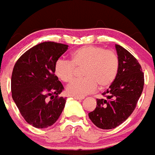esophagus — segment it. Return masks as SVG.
<instances>
[{"label": "esophagus", "mask_w": 155, "mask_h": 155, "mask_svg": "<svg viewBox=\"0 0 155 155\" xmlns=\"http://www.w3.org/2000/svg\"><path fill=\"white\" fill-rule=\"evenodd\" d=\"M74 99H78V100H82V99H84V97H78V96H74Z\"/></svg>", "instance_id": "esophagus-1"}]
</instances>
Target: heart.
Returning <instances> with one entry per match:
<instances>
[{"instance_id":"1","label":"heart","mask_w":155,"mask_h":155,"mask_svg":"<svg viewBox=\"0 0 155 155\" xmlns=\"http://www.w3.org/2000/svg\"><path fill=\"white\" fill-rule=\"evenodd\" d=\"M70 61L59 59L54 64V73L64 83H70L76 75V69L84 68L82 80L69 84L67 93L84 97L96 91L98 85L106 88L113 84L119 72V60L116 52L100 46H83L74 50Z\"/></svg>"}]
</instances>
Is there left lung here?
<instances>
[{"label": "left lung", "instance_id": "left-lung-1", "mask_svg": "<svg viewBox=\"0 0 155 155\" xmlns=\"http://www.w3.org/2000/svg\"><path fill=\"white\" fill-rule=\"evenodd\" d=\"M119 60V72L113 84L97 99V106L88 116L97 127L109 130L119 126L136 107L143 92L144 75L136 58L119 45H115Z\"/></svg>", "mask_w": 155, "mask_h": 155}]
</instances>
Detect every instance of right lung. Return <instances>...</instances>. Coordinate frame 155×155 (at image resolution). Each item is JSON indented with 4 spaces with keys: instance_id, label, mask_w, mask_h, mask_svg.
I'll list each match as a JSON object with an SVG mask.
<instances>
[{
    "instance_id": "right-lung-1",
    "label": "right lung",
    "mask_w": 155,
    "mask_h": 155,
    "mask_svg": "<svg viewBox=\"0 0 155 155\" xmlns=\"http://www.w3.org/2000/svg\"><path fill=\"white\" fill-rule=\"evenodd\" d=\"M68 45L43 42L19 58L11 78L12 97L25 121L36 128H47L57 121L66 98L59 97L64 87L54 73L56 60Z\"/></svg>"
}]
</instances>
